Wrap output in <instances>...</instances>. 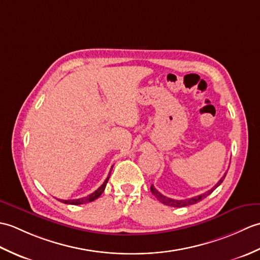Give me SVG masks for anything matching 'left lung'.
Listing matches in <instances>:
<instances>
[{
  "label": "left lung",
  "mask_w": 260,
  "mask_h": 260,
  "mask_svg": "<svg viewBox=\"0 0 260 260\" xmlns=\"http://www.w3.org/2000/svg\"><path fill=\"white\" fill-rule=\"evenodd\" d=\"M224 178H225V173H224V175L222 176V178L219 180L218 183L212 187L211 190L207 191L206 193H203V194H201V196H197V197H193V198H190V199H184V200H175V199H171V198L165 197V196L162 194V193H159V192L155 189V187H154V185H151V191H152V193L154 194V197H155L159 202H162L163 204H165V206L174 207V208H182V207L191 206V204H196V203H198L199 201H201L202 199L207 198L209 194H211V193H212L215 189H217V187H218L220 184L222 183Z\"/></svg>",
  "instance_id": "obj_1"
}]
</instances>
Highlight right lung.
<instances>
[{
  "label": "right lung",
  "instance_id": "1",
  "mask_svg": "<svg viewBox=\"0 0 260 260\" xmlns=\"http://www.w3.org/2000/svg\"><path fill=\"white\" fill-rule=\"evenodd\" d=\"M114 167V165H113ZM113 167L110 168V171H109V173H108V176H107V179L105 180V182L104 183L98 187V189L95 191V192H92L91 194H89V196H87V197H85V198H80V199H75V200H61V199H58V200L60 201V202H62V203H66V204H74V206H78V204H84V203H88V202H91V201H93V200H96V199H98L99 197L102 196V193L104 192V190H105V187H106V184H107V182H108V180H109V176H110V173H112V170H113Z\"/></svg>",
  "mask_w": 260,
  "mask_h": 260
}]
</instances>
